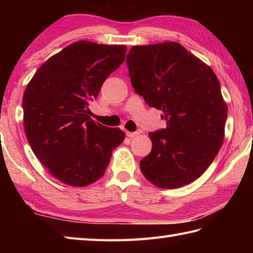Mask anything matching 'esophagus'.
<instances>
[{
	"label": "esophagus",
	"mask_w": 253,
	"mask_h": 253,
	"mask_svg": "<svg viewBox=\"0 0 253 253\" xmlns=\"http://www.w3.org/2000/svg\"><path fill=\"white\" fill-rule=\"evenodd\" d=\"M126 135L129 137V138H134L137 135H139L138 131H126Z\"/></svg>",
	"instance_id": "34e87169"
}]
</instances>
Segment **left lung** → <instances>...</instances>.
I'll use <instances>...</instances> for the list:
<instances>
[{"instance_id": "8db88e82", "label": "left lung", "mask_w": 253, "mask_h": 253, "mask_svg": "<svg viewBox=\"0 0 253 253\" xmlns=\"http://www.w3.org/2000/svg\"><path fill=\"white\" fill-rule=\"evenodd\" d=\"M126 62L132 88L166 121L148 134L153 147L140 170L162 188L192 183L223 144L228 106L215 74L176 42L132 46Z\"/></svg>"}]
</instances>
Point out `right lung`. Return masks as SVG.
<instances>
[{
  "label": "right lung",
  "instance_id": "obj_1",
  "mask_svg": "<svg viewBox=\"0 0 253 253\" xmlns=\"http://www.w3.org/2000/svg\"><path fill=\"white\" fill-rule=\"evenodd\" d=\"M125 45L78 41L42 65L25 88L24 128L33 153L60 182L87 186L108 166L125 134L90 118L89 104L125 60Z\"/></svg>",
  "mask_w": 253,
  "mask_h": 253
}]
</instances>
